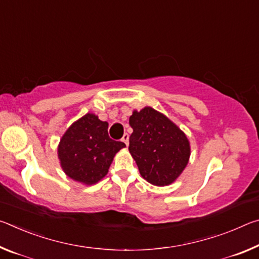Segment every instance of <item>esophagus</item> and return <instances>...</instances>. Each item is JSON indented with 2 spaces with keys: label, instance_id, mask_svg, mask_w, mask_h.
<instances>
[{
  "label": "esophagus",
  "instance_id": "obj_1",
  "mask_svg": "<svg viewBox=\"0 0 259 259\" xmlns=\"http://www.w3.org/2000/svg\"><path fill=\"white\" fill-rule=\"evenodd\" d=\"M121 140L122 142H123L126 146L129 145V135L128 134H124L123 136H122V138H121Z\"/></svg>",
  "mask_w": 259,
  "mask_h": 259
}]
</instances>
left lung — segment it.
<instances>
[{
  "label": "left lung",
  "instance_id": "8db88e82",
  "mask_svg": "<svg viewBox=\"0 0 259 259\" xmlns=\"http://www.w3.org/2000/svg\"><path fill=\"white\" fill-rule=\"evenodd\" d=\"M129 152L142 177L155 186H168L190 161V140L177 124L151 106L133 112Z\"/></svg>",
  "mask_w": 259,
  "mask_h": 259
}]
</instances>
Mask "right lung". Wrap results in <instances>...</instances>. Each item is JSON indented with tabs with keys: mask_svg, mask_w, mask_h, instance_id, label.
Here are the masks:
<instances>
[{
	"mask_svg": "<svg viewBox=\"0 0 259 259\" xmlns=\"http://www.w3.org/2000/svg\"><path fill=\"white\" fill-rule=\"evenodd\" d=\"M108 123L94 113L73 122L61 137L58 159L63 171L71 179L94 185L106 176L114 156L125 147L108 137Z\"/></svg>",
	"mask_w": 259,
	"mask_h": 259,
	"instance_id": "1",
	"label": "right lung"
}]
</instances>
